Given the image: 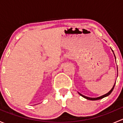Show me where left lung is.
Returning <instances> with one entry per match:
<instances>
[{
    "mask_svg": "<svg viewBox=\"0 0 123 123\" xmlns=\"http://www.w3.org/2000/svg\"><path fill=\"white\" fill-rule=\"evenodd\" d=\"M111 50H112V49H111ZM112 52H113L114 55V57H115V60H116V58H115V56L114 53V51H113V50H112ZM117 74H118V68H117ZM115 85V83H114V85L113 86V87H112V89H111V90H110V92H108L107 93L105 94V95H102V96H99V97H98V98H90V97H87V96H84V95H81V93H79V92H78V93H79V95H80V96H82V97H83L84 98L86 99H87V100H99V99H100L104 98H105V97H106V96H108V95H110V94L111 93V92H112V90H113L114 88Z\"/></svg>",
    "mask_w": 123,
    "mask_h": 123,
    "instance_id": "1",
    "label": "left lung"
}]
</instances>
